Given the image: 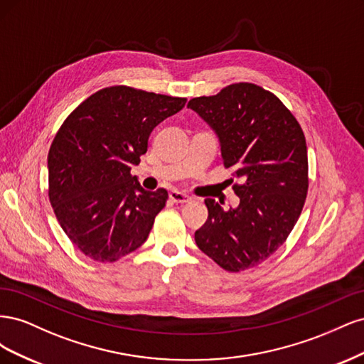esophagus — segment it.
I'll return each instance as SVG.
<instances>
[{
  "label": "esophagus",
  "mask_w": 364,
  "mask_h": 364,
  "mask_svg": "<svg viewBox=\"0 0 364 364\" xmlns=\"http://www.w3.org/2000/svg\"><path fill=\"white\" fill-rule=\"evenodd\" d=\"M170 199L174 203H186L191 200V197L188 194H183V193L178 191V190H173V191H170Z\"/></svg>",
  "instance_id": "34e87169"
}]
</instances>
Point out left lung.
<instances>
[{"instance_id": "left-lung-1", "label": "left lung", "mask_w": 364, "mask_h": 364, "mask_svg": "<svg viewBox=\"0 0 364 364\" xmlns=\"http://www.w3.org/2000/svg\"><path fill=\"white\" fill-rule=\"evenodd\" d=\"M188 107L214 130L225 167H232L237 208L206 199L199 249L228 272L255 267L287 240L305 203L308 156L304 132L277 95L253 83L229 85Z\"/></svg>"}]
</instances>
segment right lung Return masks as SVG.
Returning a JSON list of instances; mask_svg holds the SVG:
<instances>
[{"mask_svg": "<svg viewBox=\"0 0 364 364\" xmlns=\"http://www.w3.org/2000/svg\"><path fill=\"white\" fill-rule=\"evenodd\" d=\"M186 98L111 86L63 121L48 151V196L62 229L87 258L112 262L147 240L164 188H142L130 168L161 121Z\"/></svg>", "mask_w": 364, "mask_h": 364, "instance_id": "obj_1", "label": "right lung"}]
</instances>
